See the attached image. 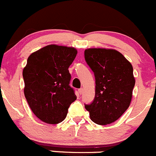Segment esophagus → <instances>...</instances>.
Masks as SVG:
<instances>
[{
	"mask_svg": "<svg viewBox=\"0 0 156 156\" xmlns=\"http://www.w3.org/2000/svg\"><path fill=\"white\" fill-rule=\"evenodd\" d=\"M78 91H79V93H80V94H82L83 93V89H82V88H81V89H80L78 90Z\"/></svg>",
	"mask_w": 156,
	"mask_h": 156,
	"instance_id": "esophagus-1",
	"label": "esophagus"
}]
</instances>
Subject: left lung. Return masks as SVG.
Here are the masks:
<instances>
[{
  "instance_id": "obj_1",
  "label": "left lung",
  "mask_w": 156,
  "mask_h": 156,
  "mask_svg": "<svg viewBox=\"0 0 156 156\" xmlns=\"http://www.w3.org/2000/svg\"><path fill=\"white\" fill-rule=\"evenodd\" d=\"M85 60L94 74L95 96L85 104L91 121L101 126L116 121L128 108L135 84L133 67L115 49H87Z\"/></svg>"
}]
</instances>
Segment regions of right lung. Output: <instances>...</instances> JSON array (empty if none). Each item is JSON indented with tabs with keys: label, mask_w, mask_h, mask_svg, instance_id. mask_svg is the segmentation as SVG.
I'll list each match as a JSON object with an SVG mask.
<instances>
[{
	"label": "right lung",
	"mask_w": 156,
	"mask_h": 156,
	"mask_svg": "<svg viewBox=\"0 0 156 156\" xmlns=\"http://www.w3.org/2000/svg\"><path fill=\"white\" fill-rule=\"evenodd\" d=\"M76 54L73 47L48 45L28 57L22 72L24 94L32 112L44 122H62L76 99L68 70Z\"/></svg>",
	"instance_id": "right-lung-1"
}]
</instances>
